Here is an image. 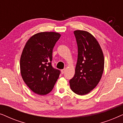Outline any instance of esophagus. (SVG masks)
<instances>
[{
	"instance_id": "esophagus-1",
	"label": "esophagus",
	"mask_w": 123,
	"mask_h": 123,
	"mask_svg": "<svg viewBox=\"0 0 123 123\" xmlns=\"http://www.w3.org/2000/svg\"><path fill=\"white\" fill-rule=\"evenodd\" d=\"M65 71V69H62V70H61L62 73V74H64V73Z\"/></svg>"
}]
</instances>
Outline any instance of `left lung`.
Here are the masks:
<instances>
[{
	"mask_svg": "<svg viewBox=\"0 0 123 123\" xmlns=\"http://www.w3.org/2000/svg\"><path fill=\"white\" fill-rule=\"evenodd\" d=\"M78 46L75 74L69 80L71 90L79 95H86L96 87L104 69V56L98 41L90 33L74 31Z\"/></svg>",
	"mask_w": 123,
	"mask_h": 123,
	"instance_id": "left-lung-1",
	"label": "left lung"
}]
</instances>
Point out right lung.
Listing matches in <instances>:
<instances>
[{"label": "right lung", "mask_w": 123, "mask_h": 123, "mask_svg": "<svg viewBox=\"0 0 123 123\" xmlns=\"http://www.w3.org/2000/svg\"><path fill=\"white\" fill-rule=\"evenodd\" d=\"M61 35L43 32L33 35L27 42L20 59L22 79L31 90L45 95L53 90L60 71L51 65L52 53Z\"/></svg>", "instance_id": "obj_1"}]
</instances>
